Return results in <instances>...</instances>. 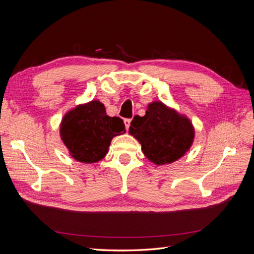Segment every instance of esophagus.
Wrapping results in <instances>:
<instances>
[{
	"label": "esophagus",
	"mask_w": 254,
	"mask_h": 254,
	"mask_svg": "<svg viewBox=\"0 0 254 254\" xmlns=\"http://www.w3.org/2000/svg\"><path fill=\"white\" fill-rule=\"evenodd\" d=\"M130 122H131V121H130V120H124V124H125V127H126V129L128 130L129 129V127H130Z\"/></svg>",
	"instance_id": "esophagus-1"
}]
</instances>
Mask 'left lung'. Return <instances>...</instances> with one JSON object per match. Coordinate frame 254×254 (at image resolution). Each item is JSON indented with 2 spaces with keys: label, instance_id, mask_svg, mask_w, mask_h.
I'll list each match as a JSON object with an SVG mask.
<instances>
[{
  "label": "left lung",
  "instance_id": "1",
  "mask_svg": "<svg viewBox=\"0 0 254 254\" xmlns=\"http://www.w3.org/2000/svg\"><path fill=\"white\" fill-rule=\"evenodd\" d=\"M129 133L142 145L150 162L164 165L175 162L190 150L195 129L190 119L160 101L147 106L144 117L135 115Z\"/></svg>",
  "mask_w": 254,
  "mask_h": 254
}]
</instances>
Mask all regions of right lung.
Wrapping results in <instances>:
<instances>
[{"label":"right lung","mask_w":254,"mask_h":254,"mask_svg":"<svg viewBox=\"0 0 254 254\" xmlns=\"http://www.w3.org/2000/svg\"><path fill=\"white\" fill-rule=\"evenodd\" d=\"M125 132L123 120L107 115L104 104L97 99L76 106L60 123V137L68 153L86 164L105 158L113 137Z\"/></svg>","instance_id":"right-lung-1"}]
</instances>
